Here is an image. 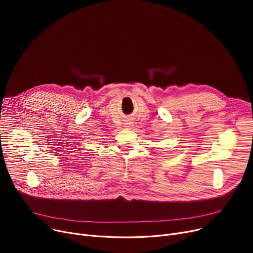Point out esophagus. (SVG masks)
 <instances>
[{"label":"esophagus","mask_w":253,"mask_h":253,"mask_svg":"<svg viewBox=\"0 0 253 253\" xmlns=\"http://www.w3.org/2000/svg\"><path fill=\"white\" fill-rule=\"evenodd\" d=\"M125 127H127V128H130V127H132L133 126V122H131V121H129V122H127V123H125Z\"/></svg>","instance_id":"esophagus-1"}]
</instances>
